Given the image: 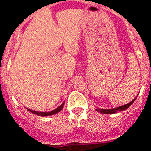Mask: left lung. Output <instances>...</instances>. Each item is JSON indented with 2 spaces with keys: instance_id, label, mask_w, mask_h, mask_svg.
Masks as SVG:
<instances>
[{
  "instance_id": "8db88e82",
  "label": "left lung",
  "mask_w": 151,
  "mask_h": 151,
  "mask_svg": "<svg viewBox=\"0 0 151 151\" xmlns=\"http://www.w3.org/2000/svg\"><path fill=\"white\" fill-rule=\"evenodd\" d=\"M135 99H136V97H135V99H133V100L131 101L130 103H127V104L124 105V106H119V107L114 108V109H96V110L97 111H99V112L103 113V114H114V113L117 112V111H122L126 110V109H128V108H129V106H130L131 105H132V103H133L134 102H135Z\"/></svg>"
}]
</instances>
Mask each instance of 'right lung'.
I'll return each instance as SVG.
<instances>
[{
	"label": "right lung",
	"mask_w": 151,
	"mask_h": 151,
	"mask_svg": "<svg viewBox=\"0 0 151 151\" xmlns=\"http://www.w3.org/2000/svg\"><path fill=\"white\" fill-rule=\"evenodd\" d=\"M64 103L65 102H63V103H62L60 106H58V107L57 108V109H55V110L52 111H50V112H40V111H36L31 110V109H27L29 111H30L31 113H33V114H37V115H39V116H42V117H46V116L55 114H57L58 112H59V111H60L62 110V109H63Z\"/></svg>",
	"instance_id": "right-lung-1"
}]
</instances>
